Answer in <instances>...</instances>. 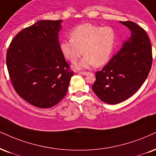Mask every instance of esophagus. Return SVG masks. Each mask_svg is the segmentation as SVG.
I'll list each match as a JSON object with an SVG mask.
<instances>
[{
	"mask_svg": "<svg viewBox=\"0 0 156 156\" xmlns=\"http://www.w3.org/2000/svg\"><path fill=\"white\" fill-rule=\"evenodd\" d=\"M80 74H82V75H87L88 74V72H80Z\"/></svg>",
	"mask_w": 156,
	"mask_h": 156,
	"instance_id": "obj_1",
	"label": "esophagus"
}]
</instances>
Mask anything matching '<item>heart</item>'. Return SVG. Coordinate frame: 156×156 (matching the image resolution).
Listing matches in <instances>:
<instances>
[{"label":"heart","instance_id":"1","mask_svg":"<svg viewBox=\"0 0 156 156\" xmlns=\"http://www.w3.org/2000/svg\"><path fill=\"white\" fill-rule=\"evenodd\" d=\"M71 37L61 40L60 48L65 58L72 63H76L85 53L76 64L77 69H87L95 64L102 66L106 63L116 43V33L113 29L92 24L79 25L71 32Z\"/></svg>","mask_w":156,"mask_h":156}]
</instances>
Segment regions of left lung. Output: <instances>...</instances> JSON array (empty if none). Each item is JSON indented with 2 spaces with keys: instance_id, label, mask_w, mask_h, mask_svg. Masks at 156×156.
<instances>
[{
  "instance_id": "1",
  "label": "left lung",
  "mask_w": 156,
  "mask_h": 156,
  "mask_svg": "<svg viewBox=\"0 0 156 156\" xmlns=\"http://www.w3.org/2000/svg\"><path fill=\"white\" fill-rule=\"evenodd\" d=\"M131 32L130 37L101 71L96 72L92 89L105 103L117 104L133 95L147 79L152 65V47L141 27L120 22Z\"/></svg>"
}]
</instances>
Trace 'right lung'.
Returning <instances> with one entry per match:
<instances>
[{"label": "right lung", "mask_w": 156, "mask_h": 156, "mask_svg": "<svg viewBox=\"0 0 156 156\" xmlns=\"http://www.w3.org/2000/svg\"><path fill=\"white\" fill-rule=\"evenodd\" d=\"M61 22L41 20L24 29L7 52V69L14 90L37 108L58 104L66 95L74 74L61 51Z\"/></svg>", "instance_id": "right-lung-1"}]
</instances>
